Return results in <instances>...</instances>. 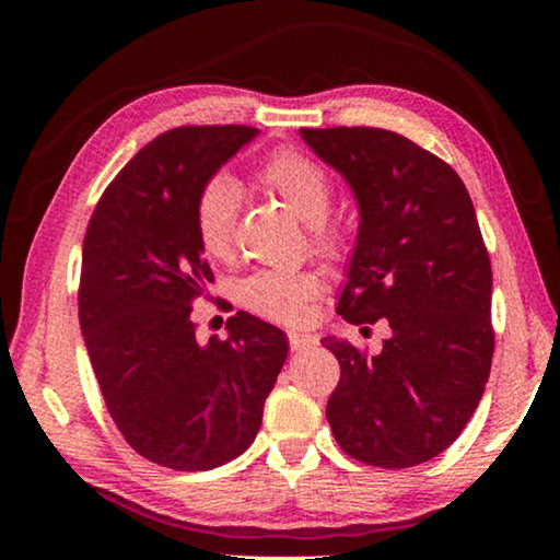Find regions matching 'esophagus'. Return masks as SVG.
Returning <instances> with one entry per match:
<instances>
[{"instance_id": "obj_1", "label": "esophagus", "mask_w": 560, "mask_h": 560, "mask_svg": "<svg viewBox=\"0 0 560 560\" xmlns=\"http://www.w3.org/2000/svg\"><path fill=\"white\" fill-rule=\"evenodd\" d=\"M288 343H290V349H293V351H303V349H311L313 343H316V339H313V336H308V334L290 331L288 334Z\"/></svg>"}]
</instances>
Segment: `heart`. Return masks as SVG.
I'll list each match as a JSON object with an SVG mask.
<instances>
[{
  "label": "heart",
  "instance_id": "heart-1",
  "mask_svg": "<svg viewBox=\"0 0 560 560\" xmlns=\"http://www.w3.org/2000/svg\"><path fill=\"white\" fill-rule=\"evenodd\" d=\"M257 180L278 194L303 221H308L311 242L324 257H339L341 236L328 224L334 186L328 173L301 150H275L257 167ZM236 188L224 178H211L198 190L194 203V229L201 249L213 259H226L234 249ZM320 293V280L313 272L262 270L249 275L240 285V301L247 311L275 324H298L308 313L313 298Z\"/></svg>",
  "mask_w": 560,
  "mask_h": 560
}]
</instances>
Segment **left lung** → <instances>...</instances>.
<instances>
[{"instance_id": "1", "label": "left lung", "mask_w": 560, "mask_h": 560, "mask_svg": "<svg viewBox=\"0 0 560 560\" xmlns=\"http://www.w3.org/2000/svg\"><path fill=\"white\" fill-rule=\"evenodd\" d=\"M354 190L359 234L339 298L354 326L385 318L380 354L320 343L339 359L326 420L343 454L408 469L446 451L492 370V265L469 190L454 167L377 127L301 129Z\"/></svg>"}]
</instances>
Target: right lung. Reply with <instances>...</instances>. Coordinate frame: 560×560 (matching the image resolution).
I'll return each mask as SVG.
<instances>
[{
  "mask_svg": "<svg viewBox=\"0 0 560 560\" xmlns=\"http://www.w3.org/2000/svg\"><path fill=\"white\" fill-rule=\"evenodd\" d=\"M255 127H175L98 198L83 236L79 318L106 410L137 454L175 471L232 462L255 441L288 357L280 328L240 311L201 347L194 301L213 282L194 229L203 183Z\"/></svg>",
  "mask_w": 560,
  "mask_h": 560,
  "instance_id": "obj_1",
  "label": "right lung"
}]
</instances>
